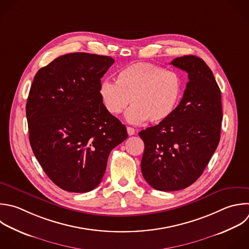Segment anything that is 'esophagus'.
<instances>
[{
    "mask_svg": "<svg viewBox=\"0 0 249 249\" xmlns=\"http://www.w3.org/2000/svg\"><path fill=\"white\" fill-rule=\"evenodd\" d=\"M126 130H127V134L130 136V135H134L135 134V129L130 127V126H127L126 127Z\"/></svg>",
    "mask_w": 249,
    "mask_h": 249,
    "instance_id": "34e87169",
    "label": "esophagus"
}]
</instances>
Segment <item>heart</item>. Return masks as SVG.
<instances>
[{
    "instance_id": "b5f03b06",
    "label": "heart",
    "mask_w": 249,
    "mask_h": 249,
    "mask_svg": "<svg viewBox=\"0 0 249 249\" xmlns=\"http://www.w3.org/2000/svg\"><path fill=\"white\" fill-rule=\"evenodd\" d=\"M183 79L175 71L136 62L123 68L117 82L103 79L99 84V96L104 108L112 115L121 114L129 104L126 119L131 124L148 121L159 124L168 119L183 93Z\"/></svg>"
}]
</instances>
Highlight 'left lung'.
Listing matches in <instances>:
<instances>
[{
  "mask_svg": "<svg viewBox=\"0 0 249 249\" xmlns=\"http://www.w3.org/2000/svg\"><path fill=\"white\" fill-rule=\"evenodd\" d=\"M171 64L188 73L183 97L168 119L139 132L143 177L164 192L185 189L202 174L218 146L223 118L221 91L206 63L185 55Z\"/></svg>",
  "mask_w": 249,
  "mask_h": 249,
  "instance_id": "8db88e82",
  "label": "left lung"
}]
</instances>
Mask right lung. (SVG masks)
<instances>
[{
	"label": "right lung",
	"mask_w": 249,
	"mask_h": 249,
	"mask_svg": "<svg viewBox=\"0 0 249 249\" xmlns=\"http://www.w3.org/2000/svg\"><path fill=\"white\" fill-rule=\"evenodd\" d=\"M115 60L68 53L41 68L26 104L29 140L49 178L67 192L87 193L105 173L110 152L126 127L103 106L101 78Z\"/></svg>",
	"instance_id": "obj_1"
}]
</instances>
